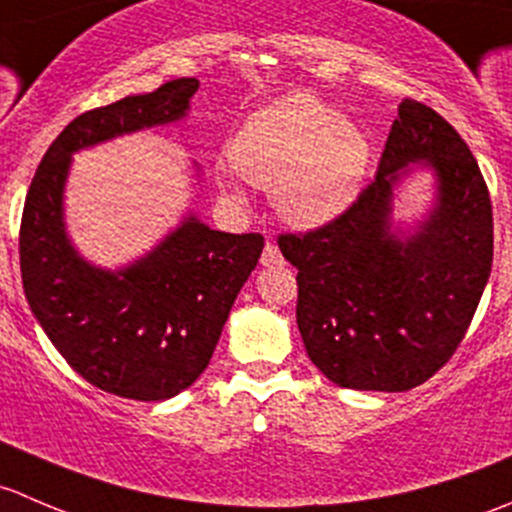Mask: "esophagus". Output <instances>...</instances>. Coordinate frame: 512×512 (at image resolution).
<instances>
[{
    "label": "esophagus",
    "mask_w": 512,
    "mask_h": 512,
    "mask_svg": "<svg viewBox=\"0 0 512 512\" xmlns=\"http://www.w3.org/2000/svg\"><path fill=\"white\" fill-rule=\"evenodd\" d=\"M260 262H262V265H265V267H280L282 262H285V257H282L280 247H277L275 242H267L265 250H262Z\"/></svg>",
    "instance_id": "1"
}]
</instances>
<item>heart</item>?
I'll return each instance as SVG.
<instances>
[{
	"label": "heart",
	"mask_w": 512,
	"mask_h": 512,
	"mask_svg": "<svg viewBox=\"0 0 512 512\" xmlns=\"http://www.w3.org/2000/svg\"><path fill=\"white\" fill-rule=\"evenodd\" d=\"M230 163L242 178L272 190L287 223L319 227L352 205L369 163V143L332 106L292 94L247 116L230 141ZM234 171L220 170V185L240 195Z\"/></svg>",
	"instance_id": "heart-1"
}]
</instances>
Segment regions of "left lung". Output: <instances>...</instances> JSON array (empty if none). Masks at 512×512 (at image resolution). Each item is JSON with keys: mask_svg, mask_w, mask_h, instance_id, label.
Returning a JSON list of instances; mask_svg holds the SVG:
<instances>
[{"mask_svg": "<svg viewBox=\"0 0 512 512\" xmlns=\"http://www.w3.org/2000/svg\"><path fill=\"white\" fill-rule=\"evenodd\" d=\"M423 159L439 205L416 236L388 232L390 188ZM297 267V327L309 359L342 389L409 391L456 354L493 265V205L471 148L406 98L376 178L339 218L277 237Z\"/></svg>", "mask_w": 512, "mask_h": 512, "instance_id": "8db88e82", "label": "left lung"}]
</instances>
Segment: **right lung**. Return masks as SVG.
<instances>
[{
	"instance_id": "1",
	"label": "right lung",
	"mask_w": 512,
	"mask_h": 512,
	"mask_svg": "<svg viewBox=\"0 0 512 512\" xmlns=\"http://www.w3.org/2000/svg\"><path fill=\"white\" fill-rule=\"evenodd\" d=\"M195 91V79H173L76 116L44 153L24 200L19 265L29 307L76 374L123 399H170L203 374L265 237L188 218L128 270H96L64 235L66 170L79 148L178 121Z\"/></svg>"
}]
</instances>
